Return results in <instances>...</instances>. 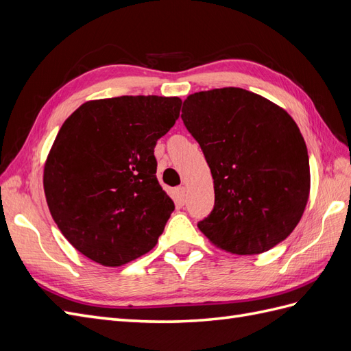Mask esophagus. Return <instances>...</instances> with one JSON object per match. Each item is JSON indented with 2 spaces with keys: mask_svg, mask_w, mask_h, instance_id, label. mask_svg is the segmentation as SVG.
<instances>
[{
  "mask_svg": "<svg viewBox=\"0 0 351 351\" xmlns=\"http://www.w3.org/2000/svg\"><path fill=\"white\" fill-rule=\"evenodd\" d=\"M176 193H177V197L180 199V202H184V199H186V187L184 186L177 187Z\"/></svg>",
  "mask_w": 351,
  "mask_h": 351,
  "instance_id": "34e87169",
  "label": "esophagus"
}]
</instances>
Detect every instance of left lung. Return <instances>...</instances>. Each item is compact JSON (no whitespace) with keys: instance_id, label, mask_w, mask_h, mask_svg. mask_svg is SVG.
<instances>
[{"instance_id":"8db88e82","label":"left lung","mask_w":351,"mask_h":351,"mask_svg":"<svg viewBox=\"0 0 351 351\" xmlns=\"http://www.w3.org/2000/svg\"><path fill=\"white\" fill-rule=\"evenodd\" d=\"M182 119L214 178V209L197 224L205 237L232 254H259L289 237L311 193L291 115L258 93L222 88L189 95Z\"/></svg>"}]
</instances>
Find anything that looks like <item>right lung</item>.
<instances>
[{
	"label": "right lung",
	"instance_id": "right-lung-1",
	"mask_svg": "<svg viewBox=\"0 0 351 351\" xmlns=\"http://www.w3.org/2000/svg\"><path fill=\"white\" fill-rule=\"evenodd\" d=\"M180 108L177 97L95 99L61 125L45 197L62 236L90 261L121 267L155 247L174 202L158 183L154 149Z\"/></svg>",
	"mask_w": 351,
	"mask_h": 351
}]
</instances>
